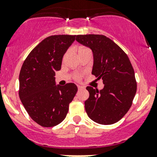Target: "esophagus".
<instances>
[{"label":"esophagus","mask_w":157,"mask_h":157,"mask_svg":"<svg viewBox=\"0 0 157 157\" xmlns=\"http://www.w3.org/2000/svg\"><path fill=\"white\" fill-rule=\"evenodd\" d=\"M77 88H78V90H81V89H83V87H81V86L78 85V86H77Z\"/></svg>","instance_id":"1"}]
</instances>
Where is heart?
Instances as JSON below:
<instances>
[{
  "instance_id": "obj_1",
  "label": "heart",
  "mask_w": 157,
  "mask_h": 157,
  "mask_svg": "<svg viewBox=\"0 0 157 157\" xmlns=\"http://www.w3.org/2000/svg\"><path fill=\"white\" fill-rule=\"evenodd\" d=\"M88 50H90L88 48H80V49H79V53H80V52H85V51H88ZM67 53H66L65 55H64L63 60L66 59V57H67ZM82 77H83V74H81V73H77V74H74V80H80V79L82 78Z\"/></svg>"
}]
</instances>
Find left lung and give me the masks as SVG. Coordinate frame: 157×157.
I'll use <instances>...</instances> for the list:
<instances>
[{
    "mask_svg": "<svg viewBox=\"0 0 157 157\" xmlns=\"http://www.w3.org/2000/svg\"><path fill=\"white\" fill-rule=\"evenodd\" d=\"M76 40L90 48L94 55L92 74L102 79V90L87 87L85 110L91 120L101 125L119 121L131 108L137 90L135 72L128 56L103 35H78Z\"/></svg>",
    "mask_w": 157,
    "mask_h": 157,
    "instance_id": "obj_1",
    "label": "left lung"
}]
</instances>
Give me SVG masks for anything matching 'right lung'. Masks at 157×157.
<instances>
[{
    "label": "right lung",
    "instance_id": "right-lung-1",
    "mask_svg": "<svg viewBox=\"0 0 157 157\" xmlns=\"http://www.w3.org/2000/svg\"><path fill=\"white\" fill-rule=\"evenodd\" d=\"M76 36L56 35L45 38L31 51L19 74V98L33 121L42 127H52L67 116L69 105L77 91L73 83L56 86L64 53Z\"/></svg>",
    "mask_w": 157,
    "mask_h": 157
}]
</instances>
